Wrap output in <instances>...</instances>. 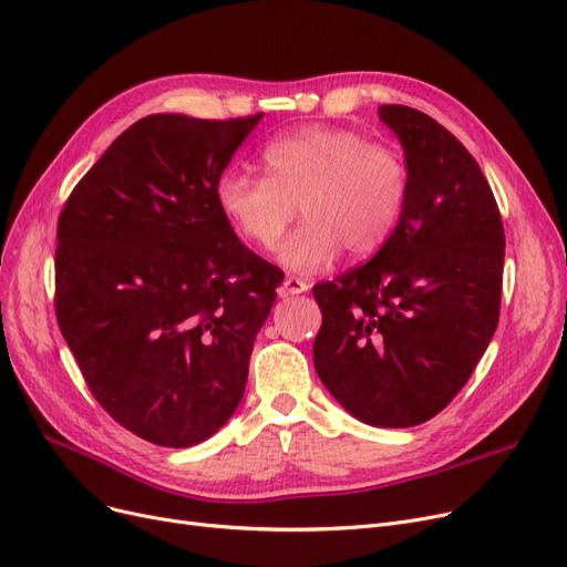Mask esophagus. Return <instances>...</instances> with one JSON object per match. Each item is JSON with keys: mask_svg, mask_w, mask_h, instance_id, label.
Segmentation results:
<instances>
[{"mask_svg": "<svg viewBox=\"0 0 567 567\" xmlns=\"http://www.w3.org/2000/svg\"><path fill=\"white\" fill-rule=\"evenodd\" d=\"M303 291H308V282L303 278L287 276L285 282L280 285V293L282 296H293V293H303Z\"/></svg>", "mask_w": 567, "mask_h": 567, "instance_id": "obj_1", "label": "esophagus"}]
</instances>
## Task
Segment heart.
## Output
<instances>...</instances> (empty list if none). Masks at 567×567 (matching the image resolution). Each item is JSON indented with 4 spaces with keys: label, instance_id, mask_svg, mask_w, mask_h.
I'll return each mask as SVG.
<instances>
[{
    "label": "heart",
    "instance_id": "b5f03b06",
    "mask_svg": "<svg viewBox=\"0 0 567 567\" xmlns=\"http://www.w3.org/2000/svg\"><path fill=\"white\" fill-rule=\"evenodd\" d=\"M261 165L266 176L223 172L216 202L236 234L264 250L278 246L301 204L308 223L280 250L293 271H319L342 248L353 257L374 255L402 218L409 169L389 144L310 126L268 142Z\"/></svg>",
    "mask_w": 567,
    "mask_h": 567
}]
</instances>
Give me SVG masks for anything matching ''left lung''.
Wrapping results in <instances>:
<instances>
[{
  "label": "left lung",
  "mask_w": 567,
  "mask_h": 567,
  "mask_svg": "<svg viewBox=\"0 0 567 567\" xmlns=\"http://www.w3.org/2000/svg\"><path fill=\"white\" fill-rule=\"evenodd\" d=\"M404 146L409 193L379 252L312 287L319 379L355 419L413 427L449 406L496 331L505 234L487 178L425 112L381 105Z\"/></svg>",
  "instance_id": "8db88e82"
}]
</instances>
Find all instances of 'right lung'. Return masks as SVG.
I'll return each instance as SVG.
<instances>
[{"instance_id": "right-lung-1", "label": "right lung", "mask_w": 567, "mask_h": 567, "mask_svg": "<svg viewBox=\"0 0 567 567\" xmlns=\"http://www.w3.org/2000/svg\"><path fill=\"white\" fill-rule=\"evenodd\" d=\"M261 116L148 114L59 214V331L96 402L165 449H188L229 421L282 282L216 202L220 174Z\"/></svg>"}]
</instances>
